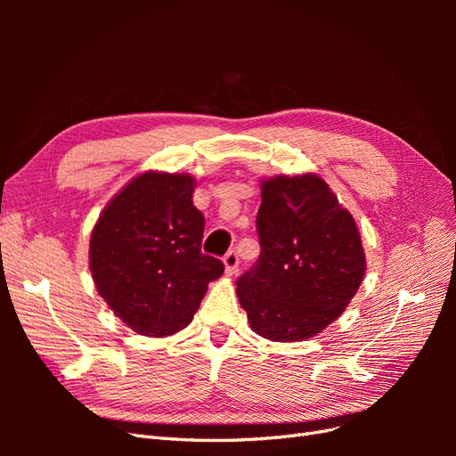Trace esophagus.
<instances>
[{
	"instance_id": "1",
	"label": "esophagus",
	"mask_w": 456,
	"mask_h": 456,
	"mask_svg": "<svg viewBox=\"0 0 456 456\" xmlns=\"http://www.w3.org/2000/svg\"><path fill=\"white\" fill-rule=\"evenodd\" d=\"M224 262V270L228 275H233L238 273V265H240V258H238V253L236 251H228L223 258Z\"/></svg>"
}]
</instances>
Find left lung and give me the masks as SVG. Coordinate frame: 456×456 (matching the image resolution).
Wrapping results in <instances>:
<instances>
[{
    "label": "left lung",
    "mask_w": 456,
    "mask_h": 456,
    "mask_svg": "<svg viewBox=\"0 0 456 456\" xmlns=\"http://www.w3.org/2000/svg\"><path fill=\"white\" fill-rule=\"evenodd\" d=\"M260 190V256L236 293L256 335L305 340L333 323L360 289L367 268L360 230L314 173L265 178Z\"/></svg>",
    "instance_id": "left-lung-1"
}]
</instances>
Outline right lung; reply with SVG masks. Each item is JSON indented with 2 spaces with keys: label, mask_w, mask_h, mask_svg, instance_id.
Returning <instances> with one entry per match:
<instances>
[{
  "label": "right lung",
  "mask_w": 456,
  "mask_h": 456,
  "mask_svg": "<svg viewBox=\"0 0 456 456\" xmlns=\"http://www.w3.org/2000/svg\"><path fill=\"white\" fill-rule=\"evenodd\" d=\"M186 173L146 171L116 194L96 220L89 268L96 291L144 337H167L198 312L224 265L201 253L205 218Z\"/></svg>",
  "instance_id": "obj_1"
}]
</instances>
